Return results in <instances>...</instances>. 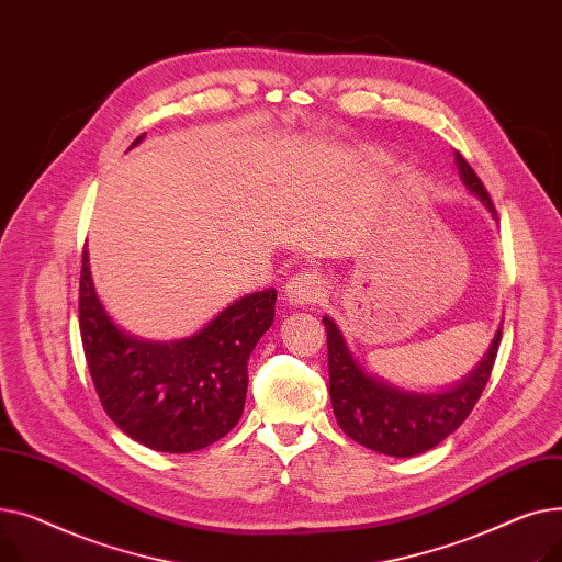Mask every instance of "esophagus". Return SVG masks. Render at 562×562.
<instances>
[{
  "label": "esophagus",
  "mask_w": 562,
  "mask_h": 562,
  "mask_svg": "<svg viewBox=\"0 0 562 562\" xmlns=\"http://www.w3.org/2000/svg\"><path fill=\"white\" fill-rule=\"evenodd\" d=\"M326 296V282L314 273H299L293 276L284 286V301L291 307H307L316 305Z\"/></svg>",
  "instance_id": "1"
}]
</instances>
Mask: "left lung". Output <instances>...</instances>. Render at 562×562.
<instances>
[{
  "instance_id": "8db88e82",
  "label": "left lung",
  "mask_w": 562,
  "mask_h": 562,
  "mask_svg": "<svg viewBox=\"0 0 562 562\" xmlns=\"http://www.w3.org/2000/svg\"><path fill=\"white\" fill-rule=\"evenodd\" d=\"M464 189L479 198L496 221L494 204L464 157L453 153ZM328 330V373L330 401L339 428L358 445L392 458H412L430 451L447 439L474 409L481 398L501 341V323L483 352L481 362L464 378L441 390H409L373 373L352 352L339 323L323 316Z\"/></svg>"
}]
</instances>
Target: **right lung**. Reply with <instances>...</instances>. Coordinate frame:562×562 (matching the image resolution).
Instances as JSON below:
<instances>
[{
    "instance_id": "add662e5",
    "label": "right lung",
    "mask_w": 562,
    "mask_h": 562,
    "mask_svg": "<svg viewBox=\"0 0 562 562\" xmlns=\"http://www.w3.org/2000/svg\"><path fill=\"white\" fill-rule=\"evenodd\" d=\"M276 299V289L255 291L229 303L191 337L143 339L106 312L83 248L79 330L106 415L138 445L161 453L214 445L244 415L248 360L273 326Z\"/></svg>"
}]
</instances>
